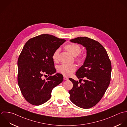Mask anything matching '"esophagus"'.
<instances>
[{"label": "esophagus", "mask_w": 127, "mask_h": 127, "mask_svg": "<svg viewBox=\"0 0 127 127\" xmlns=\"http://www.w3.org/2000/svg\"><path fill=\"white\" fill-rule=\"evenodd\" d=\"M64 80H68V78L67 77H66V76H64Z\"/></svg>", "instance_id": "1"}]
</instances>
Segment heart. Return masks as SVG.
Here are the masks:
<instances>
[{
  "label": "heart",
  "instance_id": "heart-1",
  "mask_svg": "<svg viewBox=\"0 0 127 127\" xmlns=\"http://www.w3.org/2000/svg\"><path fill=\"white\" fill-rule=\"evenodd\" d=\"M65 50L68 52L71 55L74 57H76V60L79 61H82L83 59V57L82 55H79L81 52L80 46L76 44H71L66 45L65 47ZM60 53V49H57L54 53L53 55V59L55 62L58 60L59 55ZM76 66L73 64H63L59 65L58 67V71L64 75H69L73 72L76 70Z\"/></svg>",
  "mask_w": 127,
  "mask_h": 127
}]
</instances>
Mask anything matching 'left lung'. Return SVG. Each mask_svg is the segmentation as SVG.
<instances>
[{
    "label": "left lung",
    "instance_id": "left-lung-1",
    "mask_svg": "<svg viewBox=\"0 0 127 127\" xmlns=\"http://www.w3.org/2000/svg\"><path fill=\"white\" fill-rule=\"evenodd\" d=\"M82 45L87 51L83 65L76 72L78 81L69 79L73 86L69 91L70 99L76 106L84 109L96 105L103 96L110 82L111 64L108 54L99 43L87 37L70 40ZM83 79L85 82L81 84ZM81 81H80V80Z\"/></svg>",
    "mask_w": 127,
    "mask_h": 127
}]
</instances>
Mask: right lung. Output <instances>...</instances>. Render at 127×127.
Here are the masks:
<instances>
[{
    "label": "right lung",
    "mask_w": 127,
    "mask_h": 127,
    "mask_svg": "<svg viewBox=\"0 0 127 127\" xmlns=\"http://www.w3.org/2000/svg\"><path fill=\"white\" fill-rule=\"evenodd\" d=\"M65 40L43 34L29 40L18 60V82L21 93L31 104L39 105L51 98L54 88L61 83L63 76L56 73L53 55ZM50 75L46 80L42 73Z\"/></svg>",
    "instance_id": "1"
}]
</instances>
